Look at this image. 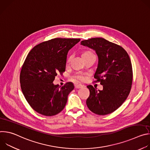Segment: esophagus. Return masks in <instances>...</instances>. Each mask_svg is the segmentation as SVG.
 Segmentation results:
<instances>
[{"mask_svg":"<svg viewBox=\"0 0 150 150\" xmlns=\"http://www.w3.org/2000/svg\"><path fill=\"white\" fill-rule=\"evenodd\" d=\"M83 87V85L81 84H75V88L76 89H78V88H81Z\"/></svg>","mask_w":150,"mask_h":150,"instance_id":"esophagus-1","label":"esophagus"}]
</instances>
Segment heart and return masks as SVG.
<instances>
[{
  "mask_svg": "<svg viewBox=\"0 0 150 150\" xmlns=\"http://www.w3.org/2000/svg\"><path fill=\"white\" fill-rule=\"evenodd\" d=\"M94 53L91 52V51H89V50H87V51H85L82 53V58H85V57H89V56H94ZM72 57V56H71L68 57V59H67V63H69L71 60ZM74 81H83V76L81 74H78V75H76L75 76H74L72 78Z\"/></svg>",
  "mask_w": 150,
  "mask_h": 150,
  "instance_id": "heart-1",
  "label": "heart"
}]
</instances>
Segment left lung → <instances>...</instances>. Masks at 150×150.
<instances>
[{
  "label": "left lung",
  "instance_id": "1",
  "mask_svg": "<svg viewBox=\"0 0 150 150\" xmlns=\"http://www.w3.org/2000/svg\"><path fill=\"white\" fill-rule=\"evenodd\" d=\"M81 45L94 49L98 55L94 82H100L103 87L100 91L88 85L87 107L98 115L110 114L121 106L131 91L133 72L130 57L122 47L103 38L83 40Z\"/></svg>",
  "mask_w": 150,
  "mask_h": 150
}]
</instances>
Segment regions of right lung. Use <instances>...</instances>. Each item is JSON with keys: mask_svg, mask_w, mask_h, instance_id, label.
Wrapping results in <instances>:
<instances>
[{"mask_svg": "<svg viewBox=\"0 0 150 150\" xmlns=\"http://www.w3.org/2000/svg\"><path fill=\"white\" fill-rule=\"evenodd\" d=\"M79 41L80 38H53L35 46L28 54L21 70V87L26 100L37 113L52 116L65 108L74 85L70 82L60 87L53 82L58 74L65 71L68 52Z\"/></svg>", "mask_w": 150, "mask_h": 150, "instance_id": "1", "label": "right lung"}]
</instances>
